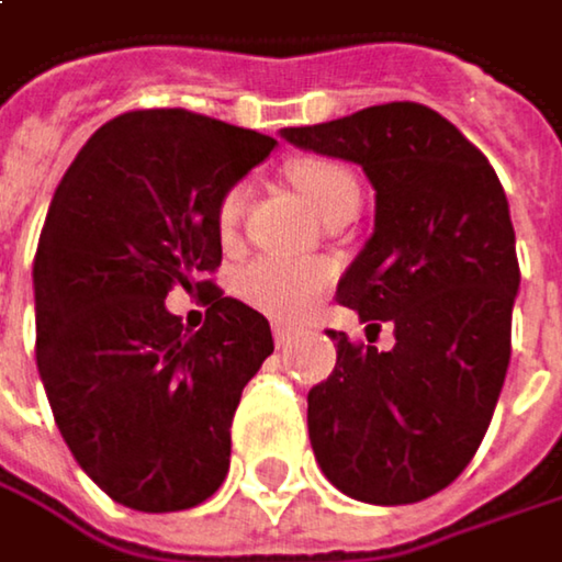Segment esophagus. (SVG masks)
<instances>
[{
    "label": "esophagus",
    "mask_w": 562,
    "mask_h": 562,
    "mask_svg": "<svg viewBox=\"0 0 562 562\" xmlns=\"http://www.w3.org/2000/svg\"><path fill=\"white\" fill-rule=\"evenodd\" d=\"M272 336H276V346L279 349H286L293 342V329H286V326H272Z\"/></svg>",
    "instance_id": "1"
}]
</instances>
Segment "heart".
<instances>
[{"instance_id": "heart-1", "label": "heart", "mask_w": 562, "mask_h": 562, "mask_svg": "<svg viewBox=\"0 0 562 562\" xmlns=\"http://www.w3.org/2000/svg\"><path fill=\"white\" fill-rule=\"evenodd\" d=\"M293 180L303 190V196L326 213L336 200H342L346 193H359V180L329 160H306L293 167ZM249 203V183H233L216 206V226L223 236H233L243 213ZM329 283V269L323 262H303V259H279V256H262L252 259L239 279H236V290L239 296L272 316V319H283V323H296L310 313V306L319 300V293Z\"/></svg>"}]
</instances>
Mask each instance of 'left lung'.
I'll return each mask as SVG.
<instances>
[{"label": "left lung", "mask_w": 562, "mask_h": 562, "mask_svg": "<svg viewBox=\"0 0 562 562\" xmlns=\"http://www.w3.org/2000/svg\"><path fill=\"white\" fill-rule=\"evenodd\" d=\"M279 134L366 170L375 229L336 300L369 329L395 326L389 352L329 333L339 359L310 392L316 461L356 501H425L471 464L510 366L520 266L507 193L487 157L415 101Z\"/></svg>", "instance_id": "8db88e82"}]
</instances>
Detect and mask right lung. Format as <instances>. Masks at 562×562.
I'll list each match as a JSON object with an SVG mask.
<instances>
[{
	"label": "right lung",
	"instance_id": "obj_1",
	"mask_svg": "<svg viewBox=\"0 0 562 562\" xmlns=\"http://www.w3.org/2000/svg\"><path fill=\"white\" fill-rule=\"evenodd\" d=\"M272 137L183 108L127 111L65 170L35 252V359L55 425L117 504L170 514L229 471V425L272 352L269 323L223 296L216 206ZM207 296L190 334L162 300Z\"/></svg>",
	"mask_w": 562,
	"mask_h": 562
}]
</instances>
